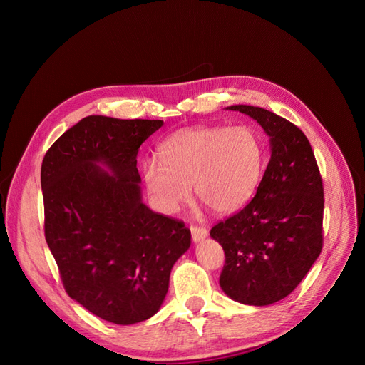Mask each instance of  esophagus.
I'll return each instance as SVG.
<instances>
[{"instance_id":"esophagus-1","label":"esophagus","mask_w":365,"mask_h":365,"mask_svg":"<svg viewBox=\"0 0 365 365\" xmlns=\"http://www.w3.org/2000/svg\"><path fill=\"white\" fill-rule=\"evenodd\" d=\"M190 233H192V239L193 242H201L207 237L208 231L205 227H197V225H190Z\"/></svg>"}]
</instances>
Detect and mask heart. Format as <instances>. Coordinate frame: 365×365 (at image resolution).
<instances>
[{
  "label": "heart",
  "mask_w": 365,
  "mask_h": 365,
  "mask_svg": "<svg viewBox=\"0 0 365 365\" xmlns=\"http://www.w3.org/2000/svg\"><path fill=\"white\" fill-rule=\"evenodd\" d=\"M160 158L143 163V181L158 212L175 215L196 200L219 216L237 213L256 195L267 153L248 126L196 125L175 132L160 146Z\"/></svg>",
  "instance_id": "1"
}]
</instances>
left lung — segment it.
<instances>
[{
    "label": "left lung",
    "instance_id": "1",
    "mask_svg": "<svg viewBox=\"0 0 365 365\" xmlns=\"http://www.w3.org/2000/svg\"><path fill=\"white\" fill-rule=\"evenodd\" d=\"M269 137L271 158L257 193L210 236L225 252L219 284L242 304L268 306L288 297L323 248V181L311 143L286 118L267 109L233 105Z\"/></svg>",
    "mask_w": 365,
    "mask_h": 365
}]
</instances>
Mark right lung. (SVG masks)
<instances>
[{
    "label": "right lung",
    "mask_w": 365,
    "mask_h": 365,
    "mask_svg": "<svg viewBox=\"0 0 365 365\" xmlns=\"http://www.w3.org/2000/svg\"><path fill=\"white\" fill-rule=\"evenodd\" d=\"M163 120L88 115L42 161L46 239L74 302L114 324L155 315L190 230L143 202L140 146Z\"/></svg>",
    "instance_id": "right-lung-1"
}]
</instances>
